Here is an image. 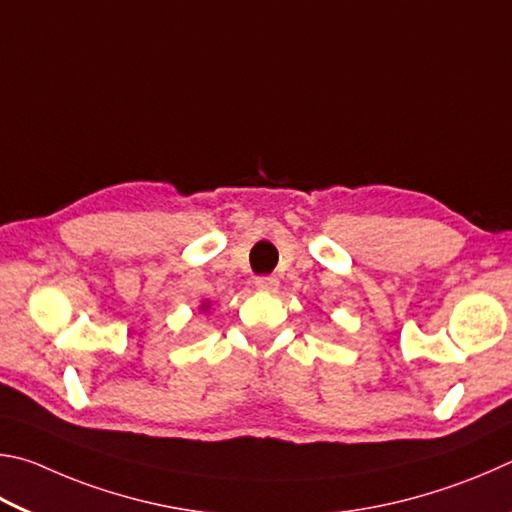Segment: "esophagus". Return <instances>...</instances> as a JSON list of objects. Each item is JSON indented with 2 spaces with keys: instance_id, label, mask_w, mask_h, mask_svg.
I'll return each mask as SVG.
<instances>
[{
  "instance_id": "esophagus-1",
  "label": "esophagus",
  "mask_w": 512,
  "mask_h": 512,
  "mask_svg": "<svg viewBox=\"0 0 512 512\" xmlns=\"http://www.w3.org/2000/svg\"><path fill=\"white\" fill-rule=\"evenodd\" d=\"M256 288L261 292H276L279 290V279L276 276H258Z\"/></svg>"
}]
</instances>
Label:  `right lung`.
I'll return each mask as SVG.
<instances>
[{
	"label": "right lung",
	"instance_id": "obj_1",
	"mask_svg": "<svg viewBox=\"0 0 512 512\" xmlns=\"http://www.w3.org/2000/svg\"><path fill=\"white\" fill-rule=\"evenodd\" d=\"M202 310H206V303H202Z\"/></svg>",
	"mask_w": 512,
	"mask_h": 512
}]
</instances>
